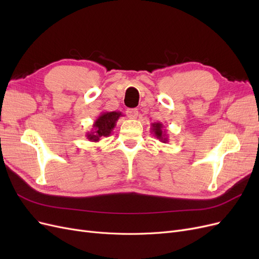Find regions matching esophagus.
<instances>
[{
  "label": "esophagus",
  "instance_id": "esophagus-1",
  "mask_svg": "<svg viewBox=\"0 0 259 259\" xmlns=\"http://www.w3.org/2000/svg\"><path fill=\"white\" fill-rule=\"evenodd\" d=\"M126 113H127V116L130 117V119H137V116H138L137 109H128Z\"/></svg>",
  "mask_w": 259,
  "mask_h": 259
}]
</instances>
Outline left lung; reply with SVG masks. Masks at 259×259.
Listing matches in <instances>:
<instances>
[{
  "mask_svg": "<svg viewBox=\"0 0 259 259\" xmlns=\"http://www.w3.org/2000/svg\"><path fill=\"white\" fill-rule=\"evenodd\" d=\"M151 133L153 136L158 138L161 143H167L168 142V136L166 134L165 130H164L163 124L160 122H155L151 124Z\"/></svg>",
  "mask_w": 259,
  "mask_h": 259,
  "instance_id": "obj_1",
  "label": "left lung"
}]
</instances>
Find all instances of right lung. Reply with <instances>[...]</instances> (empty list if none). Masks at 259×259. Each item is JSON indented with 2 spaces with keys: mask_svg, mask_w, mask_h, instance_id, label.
<instances>
[{
  "mask_svg": "<svg viewBox=\"0 0 259 259\" xmlns=\"http://www.w3.org/2000/svg\"><path fill=\"white\" fill-rule=\"evenodd\" d=\"M121 116H124L122 112L111 111V112H101L93 124V128L86 134V137L92 143H97L101 137H108L115 127L116 121Z\"/></svg>",
  "mask_w": 259,
  "mask_h": 259,
  "instance_id": "right-lung-1",
  "label": "right lung"
}]
</instances>
